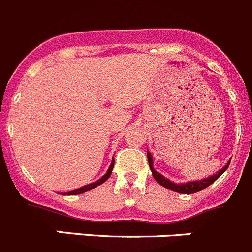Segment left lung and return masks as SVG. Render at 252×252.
I'll list each match as a JSON object with an SVG mask.
<instances>
[{
  "label": "left lung",
  "mask_w": 252,
  "mask_h": 252,
  "mask_svg": "<svg viewBox=\"0 0 252 252\" xmlns=\"http://www.w3.org/2000/svg\"><path fill=\"white\" fill-rule=\"evenodd\" d=\"M147 158H148V164H150V168H151V171H152L153 178H155L156 181L160 184V186H163L164 188L171 189V190L177 191V193H182V194H193V193H196V191H200V190H203V189H205L207 187H209L210 184L214 183V182L217 181V179L219 178V177L221 176L225 171H226L227 167H229V164H230V162H227V164H225L224 168L220 169L217 174H213L212 177H209V178H207V179H203V181L176 184V183H172V182H169L168 179L164 178L162 174H159L158 172H156L155 169H153L152 155H151L148 151H147Z\"/></svg>",
  "instance_id": "1"
}]
</instances>
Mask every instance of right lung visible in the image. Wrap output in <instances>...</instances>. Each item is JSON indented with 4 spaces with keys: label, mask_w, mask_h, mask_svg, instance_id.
Listing matches in <instances>:
<instances>
[{
    "label": "right lung",
    "mask_w": 252,
    "mask_h": 252,
    "mask_svg": "<svg viewBox=\"0 0 252 252\" xmlns=\"http://www.w3.org/2000/svg\"><path fill=\"white\" fill-rule=\"evenodd\" d=\"M112 168H114V160H112V163H111V166H110V168L107 169V172H106V174H105L104 177H102L101 179H99V181L97 182H95V183H92V184H88V186H84V187H81V188H79V189H76V190H73V191H69V193H66V194H69V195H74V194H81V193H84V191H88V190H92V189H94V188H96L97 186H100V184H102L104 183L105 181H106L107 178H109L110 176H111V172H112Z\"/></svg>",
    "instance_id": "right-lung-1"
}]
</instances>
